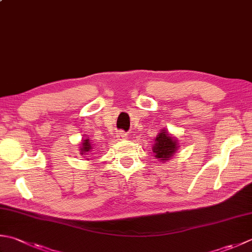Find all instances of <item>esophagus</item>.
<instances>
[{
    "label": "esophagus",
    "instance_id": "esophagus-1",
    "mask_svg": "<svg viewBox=\"0 0 252 252\" xmlns=\"http://www.w3.org/2000/svg\"><path fill=\"white\" fill-rule=\"evenodd\" d=\"M117 137H118V140H126L127 139V134H126V132L120 131L119 133H117Z\"/></svg>",
    "mask_w": 252,
    "mask_h": 252
}]
</instances>
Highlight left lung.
<instances>
[{
    "label": "left lung",
    "instance_id": "1",
    "mask_svg": "<svg viewBox=\"0 0 252 252\" xmlns=\"http://www.w3.org/2000/svg\"><path fill=\"white\" fill-rule=\"evenodd\" d=\"M178 140L171 136L167 130H162L156 136L153 153H155V157L161 161L169 160L170 157L175 154L178 149Z\"/></svg>",
    "mask_w": 252,
    "mask_h": 252
}]
</instances>
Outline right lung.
<instances>
[{
  "instance_id": "1",
  "label": "right lung",
  "mask_w": 252,
  "mask_h": 252,
  "mask_svg": "<svg viewBox=\"0 0 252 252\" xmlns=\"http://www.w3.org/2000/svg\"><path fill=\"white\" fill-rule=\"evenodd\" d=\"M92 149H93V147H92V144L90 143V139L84 140L83 143H82V146H81V152H80L81 155H84V154L87 155V153H90Z\"/></svg>"
}]
</instances>
